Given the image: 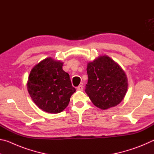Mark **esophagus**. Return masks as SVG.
<instances>
[{
  "mask_svg": "<svg viewBox=\"0 0 154 154\" xmlns=\"http://www.w3.org/2000/svg\"><path fill=\"white\" fill-rule=\"evenodd\" d=\"M77 90H79V91H82L83 90V86L82 85H79V86L77 87Z\"/></svg>",
  "mask_w": 154,
  "mask_h": 154,
  "instance_id": "obj_1",
  "label": "esophagus"
}]
</instances>
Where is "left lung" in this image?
<instances>
[{"label": "left lung", "instance_id": "8db88e82", "mask_svg": "<svg viewBox=\"0 0 154 154\" xmlns=\"http://www.w3.org/2000/svg\"><path fill=\"white\" fill-rule=\"evenodd\" d=\"M88 82L85 92L94 105L101 109L113 107L126 95L128 80L119 65L107 56L88 64Z\"/></svg>", "mask_w": 154, "mask_h": 154}]
</instances>
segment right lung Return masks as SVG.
<instances>
[{
	"label": "right lung",
	"instance_id": "obj_1",
	"mask_svg": "<svg viewBox=\"0 0 154 154\" xmlns=\"http://www.w3.org/2000/svg\"><path fill=\"white\" fill-rule=\"evenodd\" d=\"M62 66V62L48 58L34 66L28 77L27 87L30 97L48 113L62 112L76 91Z\"/></svg>",
	"mask_w": 154,
	"mask_h": 154
}]
</instances>
